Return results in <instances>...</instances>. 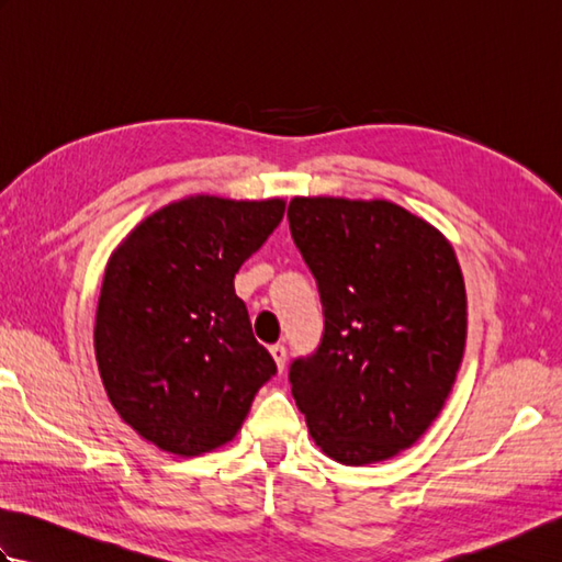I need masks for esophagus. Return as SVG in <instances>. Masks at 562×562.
I'll use <instances>...</instances> for the list:
<instances>
[{"instance_id":"1","label":"esophagus","mask_w":562,"mask_h":562,"mask_svg":"<svg viewBox=\"0 0 562 562\" xmlns=\"http://www.w3.org/2000/svg\"><path fill=\"white\" fill-rule=\"evenodd\" d=\"M270 355H272V360L278 362V369L282 372L284 364H288V348H284L282 342H274V345H270Z\"/></svg>"}]
</instances>
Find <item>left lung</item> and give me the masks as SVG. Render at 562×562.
<instances>
[{"label":"left lung","mask_w":562,"mask_h":562,"mask_svg":"<svg viewBox=\"0 0 562 562\" xmlns=\"http://www.w3.org/2000/svg\"><path fill=\"white\" fill-rule=\"evenodd\" d=\"M288 220L324 306L318 348L290 364L296 408L330 459L396 457L435 423L461 367L453 248L386 200L294 198Z\"/></svg>","instance_id":"8db88e82"}]
</instances>
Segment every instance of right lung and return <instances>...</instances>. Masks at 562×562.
<instances>
[{
    "instance_id": "1",
    "label": "right lung",
    "mask_w": 562,
    "mask_h": 562,
    "mask_svg": "<svg viewBox=\"0 0 562 562\" xmlns=\"http://www.w3.org/2000/svg\"><path fill=\"white\" fill-rule=\"evenodd\" d=\"M282 200L198 195L154 212L105 268L97 362L123 420L164 451L229 441L278 374L234 278L282 222Z\"/></svg>"
}]
</instances>
